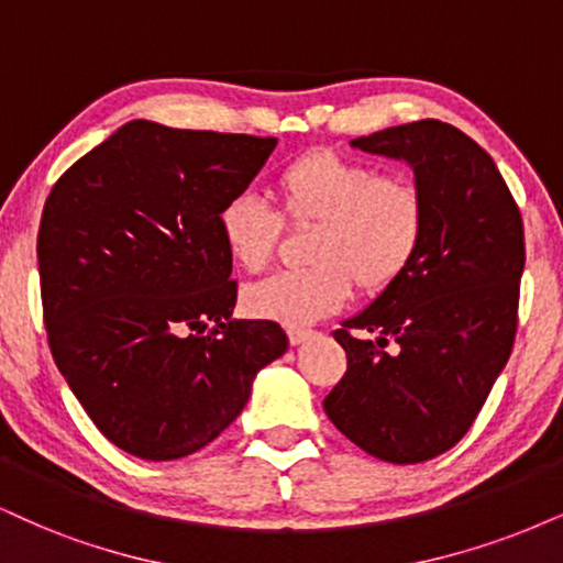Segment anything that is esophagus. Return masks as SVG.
<instances>
[{
	"mask_svg": "<svg viewBox=\"0 0 563 563\" xmlns=\"http://www.w3.org/2000/svg\"><path fill=\"white\" fill-rule=\"evenodd\" d=\"M287 336H289V344H302V342H308L310 336H313V331L310 329H302V325H289L287 329Z\"/></svg>",
	"mask_w": 563,
	"mask_h": 563,
	"instance_id": "34e87169",
	"label": "esophagus"
}]
</instances>
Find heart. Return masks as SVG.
<instances>
[{
  "instance_id": "heart-1",
  "label": "heart",
  "mask_w": 563,
  "mask_h": 563,
  "mask_svg": "<svg viewBox=\"0 0 563 563\" xmlns=\"http://www.w3.org/2000/svg\"><path fill=\"white\" fill-rule=\"evenodd\" d=\"M276 196L284 219L316 224L305 250L313 266L250 284L242 308L263 321L305 325L336 313L350 300L352 282L367 295L384 292L405 276L426 232L418 185L334 151L289 162L276 177ZM217 232L227 258L255 274L271 261L279 219L245 192L219 208Z\"/></svg>"
}]
</instances>
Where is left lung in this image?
Returning a JSON list of instances; mask_svg holds the SVG:
<instances>
[{
	"label": "left lung",
	"instance_id": "1",
	"mask_svg": "<svg viewBox=\"0 0 563 563\" xmlns=\"http://www.w3.org/2000/svg\"><path fill=\"white\" fill-rule=\"evenodd\" d=\"M350 145L412 169L426 232L405 276L334 331L346 373L323 409L376 460L426 462L467 433L511 355L522 217L494 158L454 124L420 120Z\"/></svg>",
	"mask_w": 563,
	"mask_h": 563
}]
</instances>
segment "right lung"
<instances>
[{
	"instance_id": "right-lung-1",
	"label": "right lung",
	"mask_w": 563,
	"mask_h": 563,
	"mask_svg": "<svg viewBox=\"0 0 563 563\" xmlns=\"http://www.w3.org/2000/svg\"><path fill=\"white\" fill-rule=\"evenodd\" d=\"M276 137L133 120L48 192L38 229L54 363L93 426L148 462L196 454L287 352L274 321L232 318L238 282L217 213Z\"/></svg>"
}]
</instances>
